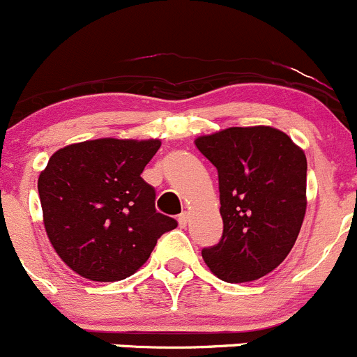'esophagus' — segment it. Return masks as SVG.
<instances>
[{"label": "esophagus", "instance_id": "esophagus-1", "mask_svg": "<svg viewBox=\"0 0 357 357\" xmlns=\"http://www.w3.org/2000/svg\"><path fill=\"white\" fill-rule=\"evenodd\" d=\"M187 223H189V215L187 213H182V215H178V225L182 227H187Z\"/></svg>", "mask_w": 357, "mask_h": 357}]
</instances>
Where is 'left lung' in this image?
Returning <instances> with one entry per match:
<instances>
[{"instance_id":"obj_1","label":"left lung","mask_w":357,"mask_h":357,"mask_svg":"<svg viewBox=\"0 0 357 357\" xmlns=\"http://www.w3.org/2000/svg\"><path fill=\"white\" fill-rule=\"evenodd\" d=\"M194 144L218 170L223 220L222 241L203 249L204 263L230 284L258 280L287 258L303 227L306 154L268 125L229 127Z\"/></svg>"}]
</instances>
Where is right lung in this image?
Returning a JSON list of instances; mask_svg holds the SVG:
<instances>
[{
  "instance_id": "add662e5",
  "label": "right lung",
  "mask_w": 357,
  "mask_h": 357,
  "mask_svg": "<svg viewBox=\"0 0 357 357\" xmlns=\"http://www.w3.org/2000/svg\"><path fill=\"white\" fill-rule=\"evenodd\" d=\"M160 139L102 137L58 149L38 180L43 222L61 261L93 282L134 275L177 222L141 177Z\"/></svg>"
}]
</instances>
